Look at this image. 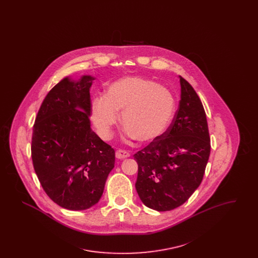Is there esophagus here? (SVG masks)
Instances as JSON below:
<instances>
[{
    "label": "esophagus",
    "instance_id": "1",
    "mask_svg": "<svg viewBox=\"0 0 258 258\" xmlns=\"http://www.w3.org/2000/svg\"><path fill=\"white\" fill-rule=\"evenodd\" d=\"M130 157V154L126 152V151H124V150H117L116 151V158L118 159V160H123V159H125V158H128Z\"/></svg>",
    "mask_w": 258,
    "mask_h": 258
}]
</instances>
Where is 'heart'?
I'll list each match as a JSON object with an SVG mask.
<instances>
[{
	"instance_id": "1",
	"label": "heart",
	"mask_w": 258,
	"mask_h": 258,
	"mask_svg": "<svg viewBox=\"0 0 258 258\" xmlns=\"http://www.w3.org/2000/svg\"><path fill=\"white\" fill-rule=\"evenodd\" d=\"M175 98L160 84L140 77L113 83L105 97L93 100L91 118L98 135L108 140L122 112L125 135L140 142H152L163 135L175 113Z\"/></svg>"
}]
</instances>
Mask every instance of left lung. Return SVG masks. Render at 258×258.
Returning a JSON list of instances; mask_svg holds the SVG:
<instances>
[{"instance_id":"8db88e82","label":"left lung","mask_w":258,"mask_h":258,"mask_svg":"<svg viewBox=\"0 0 258 258\" xmlns=\"http://www.w3.org/2000/svg\"><path fill=\"white\" fill-rule=\"evenodd\" d=\"M181 100L167 131L135 154V187L141 201L159 212L184 204L201 184L211 142L206 113L197 92L180 76Z\"/></svg>"}]
</instances>
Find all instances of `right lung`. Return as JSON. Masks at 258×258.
I'll return each mask as SVG.
<instances>
[{
    "label": "right lung",
    "instance_id": "obj_1",
    "mask_svg": "<svg viewBox=\"0 0 258 258\" xmlns=\"http://www.w3.org/2000/svg\"><path fill=\"white\" fill-rule=\"evenodd\" d=\"M94 77H68L53 87L37 112L32 160L45 194L62 208L81 211L97 204L114 167L115 151L90 123Z\"/></svg>",
    "mask_w": 258,
    "mask_h": 258
}]
</instances>
